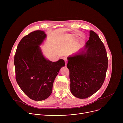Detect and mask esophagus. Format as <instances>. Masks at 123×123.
I'll return each instance as SVG.
<instances>
[{
  "instance_id": "1",
  "label": "esophagus",
  "mask_w": 123,
  "mask_h": 123,
  "mask_svg": "<svg viewBox=\"0 0 123 123\" xmlns=\"http://www.w3.org/2000/svg\"><path fill=\"white\" fill-rule=\"evenodd\" d=\"M64 60H65V66H67V59H66V58L64 59Z\"/></svg>"
}]
</instances>
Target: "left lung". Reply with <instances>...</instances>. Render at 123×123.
<instances>
[{
  "label": "left lung",
  "instance_id": "left-lung-1",
  "mask_svg": "<svg viewBox=\"0 0 123 123\" xmlns=\"http://www.w3.org/2000/svg\"><path fill=\"white\" fill-rule=\"evenodd\" d=\"M71 92L80 99L88 98L102 86L108 69L106 49L98 34L90 31L85 45L67 58Z\"/></svg>",
  "mask_w": 123,
  "mask_h": 123
}]
</instances>
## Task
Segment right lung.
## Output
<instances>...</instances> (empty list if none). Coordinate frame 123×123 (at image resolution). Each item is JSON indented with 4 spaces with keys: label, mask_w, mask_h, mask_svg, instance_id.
I'll return each mask as SVG.
<instances>
[{
    "label": "right lung",
    "mask_w": 123,
    "mask_h": 123,
    "mask_svg": "<svg viewBox=\"0 0 123 123\" xmlns=\"http://www.w3.org/2000/svg\"><path fill=\"white\" fill-rule=\"evenodd\" d=\"M47 35L43 31H35L20 41L14 55V64L16 82L30 99L42 101L52 92V85L65 61L48 60L40 46Z\"/></svg>",
    "instance_id": "add662e5"
}]
</instances>
